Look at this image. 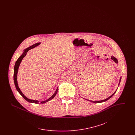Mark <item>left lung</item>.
I'll return each mask as SVG.
<instances>
[{
  "mask_svg": "<svg viewBox=\"0 0 135 135\" xmlns=\"http://www.w3.org/2000/svg\"><path fill=\"white\" fill-rule=\"evenodd\" d=\"M111 59L112 60H113V61H114V62L116 63V64H117L118 63V60H117V59H116V58H115L114 56H111ZM121 79H122V77H120V79H119V84H118V85H119V84H120V81H121ZM117 89H116L115 91V92L112 94V95H111L108 98H107V99H105V100H101V101H91V100H87L88 101H89L90 102H93V103H102V102H105V101H107L108 100H109L110 98H111L114 95V94L115 93L116 91V90H117Z\"/></svg>",
  "mask_w": 135,
  "mask_h": 135,
  "instance_id": "8db88e82",
  "label": "left lung"
}]
</instances>
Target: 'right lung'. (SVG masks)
<instances>
[{"label": "right lung", "instance_id": "add662e5", "mask_svg": "<svg viewBox=\"0 0 135 135\" xmlns=\"http://www.w3.org/2000/svg\"><path fill=\"white\" fill-rule=\"evenodd\" d=\"M41 43L40 42H38V43H36L33 45H31L30 46H29V47H27L26 49H25L23 52L22 53V54L19 57V58L18 59V60H17V61L16 62V63L15 65V66H14V71H13V80H14V84L15 85V86H16V88L17 90V91L19 93V94H20V95L23 97L24 98V99L25 100H26L27 101L30 102V103H35V104H38L39 101L38 100H31V99H28V98H27L23 93L21 91V90L20 89L19 87L18 86V81H17V74H18V69H19V67L20 65V64L23 60V59L24 58V57H25L26 56V54H27V52L28 51H29V50L32 49L34 47H35L36 46H38ZM58 88L57 89V90H56V91L55 92V93L51 96L50 98H49L47 100H45V101H41L40 102V103L41 104H44V103H46L50 100H51V99H52L56 95V94H57L58 93Z\"/></svg>", "mask_w": 135, "mask_h": 135}]
</instances>
